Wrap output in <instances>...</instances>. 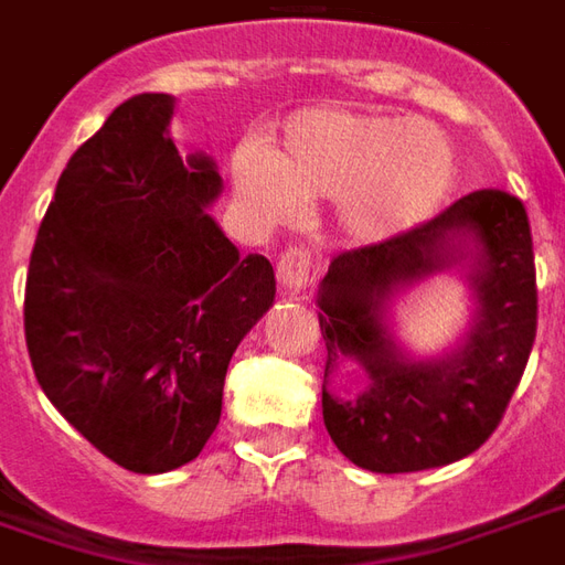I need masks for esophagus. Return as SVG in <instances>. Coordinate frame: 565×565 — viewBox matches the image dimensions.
Masks as SVG:
<instances>
[{
  "label": "esophagus",
  "instance_id": "obj_1",
  "mask_svg": "<svg viewBox=\"0 0 565 565\" xmlns=\"http://www.w3.org/2000/svg\"><path fill=\"white\" fill-rule=\"evenodd\" d=\"M311 278V256L302 247H287L278 259V281L284 290L299 294Z\"/></svg>",
  "mask_w": 565,
  "mask_h": 565
}]
</instances>
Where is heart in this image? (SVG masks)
Instances as JSON below:
<instances>
[{"label":"heart","instance_id":"heart-1","mask_svg":"<svg viewBox=\"0 0 565 565\" xmlns=\"http://www.w3.org/2000/svg\"><path fill=\"white\" fill-rule=\"evenodd\" d=\"M452 171V146L431 121L333 106L296 113L278 149L250 143L232 161L235 195L254 220L281 226L306 201L333 199L337 228L358 244L422 223L447 195Z\"/></svg>","mask_w":565,"mask_h":565}]
</instances>
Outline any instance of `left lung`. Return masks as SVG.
Masks as SVG:
<instances>
[{"instance_id":"1","label":"left lung","mask_w":565,"mask_h":565,"mask_svg":"<svg viewBox=\"0 0 565 565\" xmlns=\"http://www.w3.org/2000/svg\"><path fill=\"white\" fill-rule=\"evenodd\" d=\"M447 268L466 269L476 318L456 350L416 362L393 342L387 306ZM318 309L323 425L345 459L376 475H406L471 456L499 428L535 342L539 290L523 201L477 189L422 226L333 256ZM342 363L365 373L354 398L326 388Z\"/></svg>"}]
</instances>
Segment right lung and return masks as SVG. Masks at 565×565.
<instances>
[{"instance_id": "1", "label": "right lung", "mask_w": 565, "mask_h": 565, "mask_svg": "<svg viewBox=\"0 0 565 565\" xmlns=\"http://www.w3.org/2000/svg\"><path fill=\"white\" fill-rule=\"evenodd\" d=\"M171 94H137L66 161L35 235L23 333L49 401L134 475L199 456L232 354L275 302L266 256L207 207L211 156H180Z\"/></svg>"}]
</instances>
